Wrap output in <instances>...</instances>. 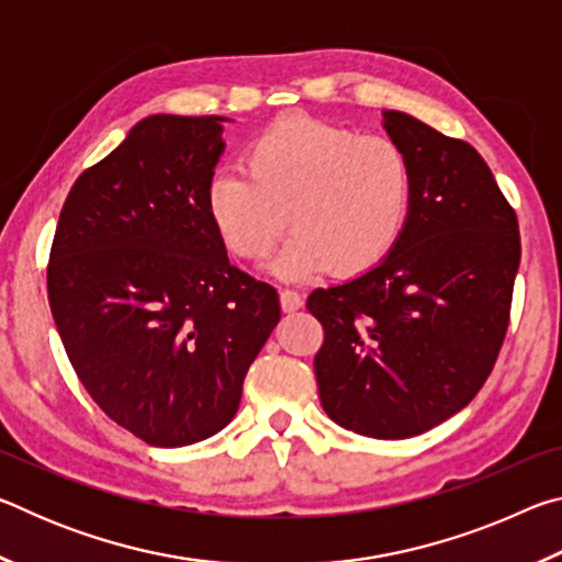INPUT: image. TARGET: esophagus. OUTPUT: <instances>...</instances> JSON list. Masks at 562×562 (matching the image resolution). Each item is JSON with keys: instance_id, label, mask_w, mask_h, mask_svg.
Masks as SVG:
<instances>
[{"instance_id": "esophagus-1", "label": "esophagus", "mask_w": 562, "mask_h": 562, "mask_svg": "<svg viewBox=\"0 0 562 562\" xmlns=\"http://www.w3.org/2000/svg\"><path fill=\"white\" fill-rule=\"evenodd\" d=\"M280 304H282L284 312H297V310L302 307V304H304V300H302L300 292H294V290H280Z\"/></svg>"}]
</instances>
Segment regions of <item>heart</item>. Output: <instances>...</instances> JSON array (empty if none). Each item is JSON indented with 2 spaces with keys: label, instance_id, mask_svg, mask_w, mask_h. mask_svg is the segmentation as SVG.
I'll return each instance as SVG.
<instances>
[{
  "label": "heart",
  "instance_id": "1",
  "mask_svg": "<svg viewBox=\"0 0 562 562\" xmlns=\"http://www.w3.org/2000/svg\"><path fill=\"white\" fill-rule=\"evenodd\" d=\"M245 166L247 176L213 178L207 215L243 260L265 258L292 225L297 233L270 262L274 278H357L382 265L406 231L414 173L392 138L284 116L250 140Z\"/></svg>",
  "mask_w": 562,
  "mask_h": 562
}]
</instances>
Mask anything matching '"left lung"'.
Listing matches in <instances>:
<instances>
[{
	"instance_id": "1",
	"label": "left lung",
	"mask_w": 562,
	"mask_h": 562,
	"mask_svg": "<svg viewBox=\"0 0 562 562\" xmlns=\"http://www.w3.org/2000/svg\"><path fill=\"white\" fill-rule=\"evenodd\" d=\"M382 116L414 173L406 231L382 265L315 290L307 310L325 327L315 374L327 416L372 439H408L461 412L488 379L520 233L479 150L408 113Z\"/></svg>"
}]
</instances>
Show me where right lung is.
<instances>
[{
	"mask_svg": "<svg viewBox=\"0 0 562 562\" xmlns=\"http://www.w3.org/2000/svg\"><path fill=\"white\" fill-rule=\"evenodd\" d=\"M223 116L138 121L76 178L46 288L66 355L106 416L160 449L233 422L280 322L278 290L237 270L207 215Z\"/></svg>",
	"mask_w": 562,
	"mask_h": 562,
	"instance_id": "add662e5",
	"label": "right lung"
}]
</instances>
